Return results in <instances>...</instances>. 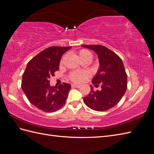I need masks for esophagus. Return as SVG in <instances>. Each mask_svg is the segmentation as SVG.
Here are the masks:
<instances>
[{"label":"esophagus","instance_id":"obj_1","mask_svg":"<svg viewBox=\"0 0 154 154\" xmlns=\"http://www.w3.org/2000/svg\"><path fill=\"white\" fill-rule=\"evenodd\" d=\"M71 87H73V88H80V87H81V85H75V84H73V85H71Z\"/></svg>","mask_w":154,"mask_h":154}]
</instances>
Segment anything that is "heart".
<instances>
[{
  "label": "heart",
  "instance_id": "obj_1",
  "mask_svg": "<svg viewBox=\"0 0 154 154\" xmlns=\"http://www.w3.org/2000/svg\"><path fill=\"white\" fill-rule=\"evenodd\" d=\"M78 54L83 61H91L92 58V54L86 49L80 50ZM89 76V73L87 71H77L71 73L69 75L70 80L75 83H81Z\"/></svg>",
  "mask_w": 154,
  "mask_h": 154
}]
</instances>
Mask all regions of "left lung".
<instances>
[{"label":"left lung","mask_w":154,"mask_h":154,"mask_svg":"<svg viewBox=\"0 0 154 154\" xmlns=\"http://www.w3.org/2000/svg\"><path fill=\"white\" fill-rule=\"evenodd\" d=\"M97 54L99 68L92 78L94 87L101 85V90L94 91L91 85V92L84 98L85 103L91 109L103 112L118 103L127 88V75L123 61L115 52L102 45H83Z\"/></svg>","instance_id":"1"}]
</instances>
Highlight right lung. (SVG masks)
<instances>
[{"instance_id": "obj_1", "label": "right lung", "mask_w": 154, "mask_h": 154, "mask_svg": "<svg viewBox=\"0 0 154 154\" xmlns=\"http://www.w3.org/2000/svg\"><path fill=\"white\" fill-rule=\"evenodd\" d=\"M71 46H51L28 62L22 76L21 88L29 101L45 112H54L65 104L71 85H50L49 79L59 69L62 56Z\"/></svg>"}]
</instances>
